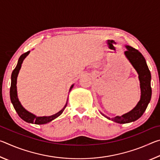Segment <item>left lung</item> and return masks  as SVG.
Here are the masks:
<instances>
[{"label": "left lung", "instance_id": "1", "mask_svg": "<svg viewBox=\"0 0 160 160\" xmlns=\"http://www.w3.org/2000/svg\"><path fill=\"white\" fill-rule=\"evenodd\" d=\"M126 51L124 54L130 63L138 74L140 88V99L133 109L122 116H116L113 118H109L102 113L107 118L118 123H128L136 121L140 118L148 107L150 102L152 96V89L150 85L151 74L147 63L143 56L138 51L130 46L126 45Z\"/></svg>", "mask_w": 160, "mask_h": 160}]
</instances>
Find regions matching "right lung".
Instances as JSON below:
<instances>
[{"label": "right lung", "instance_id": "right-lung-1", "mask_svg": "<svg viewBox=\"0 0 160 160\" xmlns=\"http://www.w3.org/2000/svg\"><path fill=\"white\" fill-rule=\"evenodd\" d=\"M30 53V51H28L25 53H23L22 55L20 56V57L19 58L18 64L16 66L15 68L13 70L11 75V85H10V100H11V102L14 107V109H15L16 112L18 113V116L24 120L26 122L29 123H34V124H38V125H42V124H46L51 122V121L54 120V119L58 117L63 112L64 109H66L68 103V99L66 102V104H65L63 109L61 111H59L55 114L51 115L49 116H37L36 115L33 114V113L28 112V110H26L25 108L22 107V105L21 104L20 100L18 99V91H17V79L18 76L19 74V72H20V70L21 68L22 64V62L27 56L29 55V53ZM74 84H72L70 87L69 92L70 90H72V88H73Z\"/></svg>", "mask_w": 160, "mask_h": 160}]
</instances>
